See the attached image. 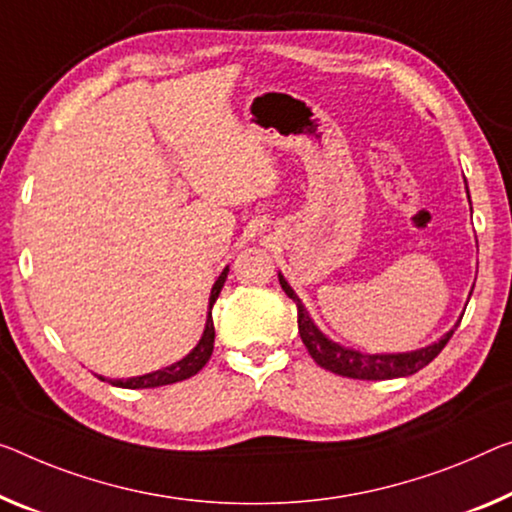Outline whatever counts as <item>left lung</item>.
<instances>
[{"mask_svg":"<svg viewBox=\"0 0 512 512\" xmlns=\"http://www.w3.org/2000/svg\"><path fill=\"white\" fill-rule=\"evenodd\" d=\"M469 194V192H467ZM279 283L290 300L297 306V327H300L302 343L309 350L313 361L325 371H332L336 375L352 377V380H393V377H407L421 371L423 366H428L439 352L444 350V345L451 341L455 329H458L460 320L455 322L451 332H446L437 343L426 345V348L414 350V352H398V355H366V352L343 348L320 332L313 325L309 311L304 309L300 297L295 295V290L288 286V281L279 274Z\"/></svg>","mask_w":512,"mask_h":512,"instance_id":"8db88e82","label":"left lung"}]
</instances>
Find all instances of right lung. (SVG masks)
Here are the masks:
<instances>
[{
	"label": "right lung",
	"instance_id": "1",
	"mask_svg": "<svg viewBox=\"0 0 512 512\" xmlns=\"http://www.w3.org/2000/svg\"><path fill=\"white\" fill-rule=\"evenodd\" d=\"M226 274H229V267H224V272L219 274V279L215 281V286L210 290V311H208V320H206V329H203L201 341L196 343V348L190 352V355L183 357L176 364H171L167 368H160L155 373H146L139 377H128V380H107L112 387H123V389H153V387H164V384H174L180 380H187L201 371L203 366L208 364V359L212 355V345H215V325H212V304L217 302L219 293H222ZM105 380V377H100Z\"/></svg>",
	"mask_w": 512,
	"mask_h": 512
}]
</instances>
